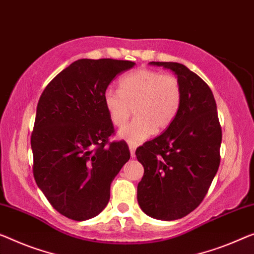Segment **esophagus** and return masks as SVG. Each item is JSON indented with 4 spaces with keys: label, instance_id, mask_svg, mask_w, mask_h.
Here are the masks:
<instances>
[{
    "label": "esophagus",
    "instance_id": "34e87169",
    "mask_svg": "<svg viewBox=\"0 0 254 254\" xmlns=\"http://www.w3.org/2000/svg\"><path fill=\"white\" fill-rule=\"evenodd\" d=\"M130 153H131V157L135 156V148L134 146H130Z\"/></svg>",
    "mask_w": 254,
    "mask_h": 254
}]
</instances>
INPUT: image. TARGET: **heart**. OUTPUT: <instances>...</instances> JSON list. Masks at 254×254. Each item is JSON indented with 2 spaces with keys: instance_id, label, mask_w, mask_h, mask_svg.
Returning a JSON list of instances; mask_svg holds the SVG:
<instances>
[{
  "instance_id": "1",
  "label": "heart",
  "mask_w": 254,
  "mask_h": 254,
  "mask_svg": "<svg viewBox=\"0 0 254 254\" xmlns=\"http://www.w3.org/2000/svg\"><path fill=\"white\" fill-rule=\"evenodd\" d=\"M183 104V86L176 75L147 68L132 70L120 79V91L107 88L104 105L112 123L123 127L132 113L135 120L120 132L121 138L137 146L154 132L168 128Z\"/></svg>"
}]
</instances>
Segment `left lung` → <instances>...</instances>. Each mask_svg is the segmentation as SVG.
Instances as JSON below:
<instances>
[{"label":"left lung","instance_id":"8db88e82","mask_svg":"<svg viewBox=\"0 0 254 254\" xmlns=\"http://www.w3.org/2000/svg\"><path fill=\"white\" fill-rule=\"evenodd\" d=\"M171 69L183 86V104L166 130L135 150L145 172L138 203L147 215L177 220L190 213L207 194L220 164L222 138L211 89L178 63L151 62Z\"/></svg>","mask_w":254,"mask_h":254}]
</instances>
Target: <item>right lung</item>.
I'll list each match as a JSON object with an SVG mask.
<instances>
[{"instance_id": "1", "label": "right lung", "mask_w": 254, "mask_h": 254, "mask_svg": "<svg viewBox=\"0 0 254 254\" xmlns=\"http://www.w3.org/2000/svg\"><path fill=\"white\" fill-rule=\"evenodd\" d=\"M128 60L79 59L47 85L37 104L30 137L33 175L60 214L76 221L96 217L108 204L111 184L130 160L114 134L104 92Z\"/></svg>"}]
</instances>
